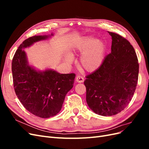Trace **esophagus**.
Instances as JSON below:
<instances>
[{
    "instance_id": "34e87169",
    "label": "esophagus",
    "mask_w": 149,
    "mask_h": 149,
    "mask_svg": "<svg viewBox=\"0 0 149 149\" xmlns=\"http://www.w3.org/2000/svg\"><path fill=\"white\" fill-rule=\"evenodd\" d=\"M76 81L78 83H83L84 82V78L81 76H78L76 78Z\"/></svg>"
}]
</instances>
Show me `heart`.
<instances>
[{
  "mask_svg": "<svg viewBox=\"0 0 149 149\" xmlns=\"http://www.w3.org/2000/svg\"><path fill=\"white\" fill-rule=\"evenodd\" d=\"M74 52L82 53L80 57V65L86 71L92 72L101 66L105 57L106 45L101 40H96L91 37L81 38L73 45ZM71 61V57L66 58Z\"/></svg>",
  "mask_w": 149,
  "mask_h": 149,
  "instance_id": "obj_1",
  "label": "heart"
}]
</instances>
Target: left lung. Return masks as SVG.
Segmentation results:
<instances>
[{"label": "left lung", "instance_id": "obj_1", "mask_svg": "<svg viewBox=\"0 0 149 149\" xmlns=\"http://www.w3.org/2000/svg\"><path fill=\"white\" fill-rule=\"evenodd\" d=\"M112 37L111 52L101 66L86 76V102L96 114L111 116L119 113L129 104L136 91L139 75L136 53L122 36Z\"/></svg>", "mask_w": 149, "mask_h": 149}]
</instances>
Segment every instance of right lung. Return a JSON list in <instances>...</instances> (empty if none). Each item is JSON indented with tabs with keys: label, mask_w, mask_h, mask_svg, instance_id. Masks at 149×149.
<instances>
[{
	"label": "right lung",
	"mask_w": 149,
	"mask_h": 149,
	"mask_svg": "<svg viewBox=\"0 0 149 149\" xmlns=\"http://www.w3.org/2000/svg\"><path fill=\"white\" fill-rule=\"evenodd\" d=\"M53 35H35L26 39L17 49L12 63L17 97L30 113L42 118H51L60 111L75 78L74 73L60 74L51 69L39 71L29 64L24 48Z\"/></svg>",
	"instance_id": "right-lung-1"
}]
</instances>
